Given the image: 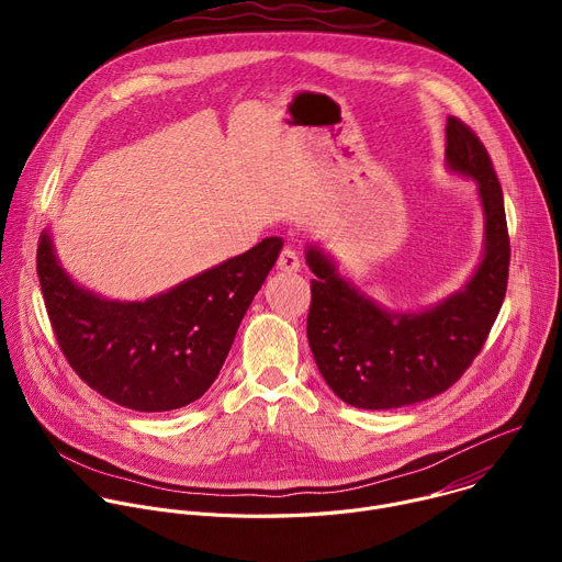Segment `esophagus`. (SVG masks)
<instances>
[{
    "label": "esophagus",
    "instance_id": "34e87169",
    "mask_svg": "<svg viewBox=\"0 0 562 562\" xmlns=\"http://www.w3.org/2000/svg\"><path fill=\"white\" fill-rule=\"evenodd\" d=\"M278 269H280V271H286V273L297 271V269H300V258H297V254H295L293 249L284 247V249L280 251V256H278Z\"/></svg>",
    "mask_w": 562,
    "mask_h": 562
}]
</instances>
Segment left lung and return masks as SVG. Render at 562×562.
<instances>
[{
	"mask_svg": "<svg viewBox=\"0 0 562 562\" xmlns=\"http://www.w3.org/2000/svg\"><path fill=\"white\" fill-rule=\"evenodd\" d=\"M447 162L477 182L485 209V258L471 282L442 304L391 315L347 284L317 249L306 336L331 391L351 407L395 409L447 391L483 349L507 293L509 231L503 189L480 137L458 117L447 120Z\"/></svg>",
	"mask_w": 562,
	"mask_h": 562,
	"instance_id": "8db88e82",
	"label": "left lung"
}]
</instances>
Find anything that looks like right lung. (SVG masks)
Returning <instances> with one entry per match:
<instances>
[{
    "label": "right lung",
    "instance_id": "obj_1",
    "mask_svg": "<svg viewBox=\"0 0 562 562\" xmlns=\"http://www.w3.org/2000/svg\"><path fill=\"white\" fill-rule=\"evenodd\" d=\"M280 249V237H267L162 295L109 302L68 280L42 233L37 278L70 369L120 407L171 412L213 384Z\"/></svg>",
    "mask_w": 562,
    "mask_h": 562
}]
</instances>
